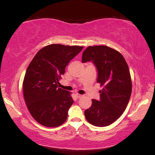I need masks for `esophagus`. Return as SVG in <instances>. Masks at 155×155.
<instances>
[{
  "instance_id": "1",
  "label": "esophagus",
  "mask_w": 155,
  "mask_h": 155,
  "mask_svg": "<svg viewBox=\"0 0 155 155\" xmlns=\"http://www.w3.org/2000/svg\"><path fill=\"white\" fill-rule=\"evenodd\" d=\"M76 96H77V98H81V97L83 96V95H81V94H76Z\"/></svg>"
}]
</instances>
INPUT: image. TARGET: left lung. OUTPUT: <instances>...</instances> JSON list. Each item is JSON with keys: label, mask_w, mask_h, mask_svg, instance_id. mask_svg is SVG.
<instances>
[{"label": "left lung", "mask_w": 155, "mask_h": 155, "mask_svg": "<svg viewBox=\"0 0 155 155\" xmlns=\"http://www.w3.org/2000/svg\"><path fill=\"white\" fill-rule=\"evenodd\" d=\"M93 62L98 72L97 82L103 90L100 101L85 111L86 120L91 124L103 127L121 116L129 101L132 83L129 68L118 51L106 46H89L83 52L82 62Z\"/></svg>", "instance_id": "8db88e82"}]
</instances>
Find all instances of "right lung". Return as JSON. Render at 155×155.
<instances>
[{
	"instance_id": "1",
	"label": "right lung",
	"mask_w": 155,
	"mask_h": 155,
	"mask_svg": "<svg viewBox=\"0 0 155 155\" xmlns=\"http://www.w3.org/2000/svg\"><path fill=\"white\" fill-rule=\"evenodd\" d=\"M83 48V46L51 44L40 50L26 71L23 94L30 114L47 127L64 123L74 103L70 92L58 87L65 67Z\"/></svg>"
}]
</instances>
